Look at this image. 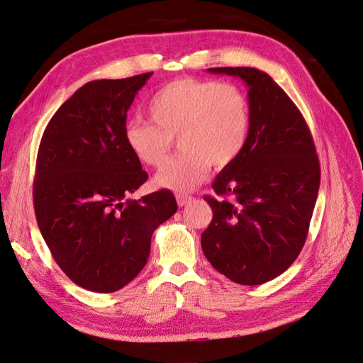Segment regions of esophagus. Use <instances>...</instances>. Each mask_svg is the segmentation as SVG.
Here are the masks:
<instances>
[{"label": "esophagus", "mask_w": 363, "mask_h": 363, "mask_svg": "<svg viewBox=\"0 0 363 363\" xmlns=\"http://www.w3.org/2000/svg\"><path fill=\"white\" fill-rule=\"evenodd\" d=\"M175 200H177V204L180 206V207H183V206H186V204H189V203H192V196H189V195H183V194H177L175 195Z\"/></svg>", "instance_id": "obj_1"}]
</instances>
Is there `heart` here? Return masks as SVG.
Segmentation results:
<instances>
[{"label":"heart","mask_w":363,"mask_h":363,"mask_svg":"<svg viewBox=\"0 0 363 363\" xmlns=\"http://www.w3.org/2000/svg\"><path fill=\"white\" fill-rule=\"evenodd\" d=\"M149 123L131 121L124 140L140 163L162 168L177 138L182 155L156 175V183L189 191L208 164L224 168L242 152L250 131L247 95L233 83L182 79L162 86L147 104Z\"/></svg>","instance_id":"obj_1"}]
</instances>
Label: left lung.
I'll return each mask as SVG.
<instances>
[{
  "instance_id": "obj_1",
  "label": "left lung",
  "mask_w": 363,
  "mask_h": 363,
  "mask_svg": "<svg viewBox=\"0 0 363 363\" xmlns=\"http://www.w3.org/2000/svg\"><path fill=\"white\" fill-rule=\"evenodd\" d=\"M248 87L250 131L239 157L218 174L204 196L212 223L201 235L211 265L255 286L298 257L320 189V160L301 112L271 77L256 68H208Z\"/></svg>"
}]
</instances>
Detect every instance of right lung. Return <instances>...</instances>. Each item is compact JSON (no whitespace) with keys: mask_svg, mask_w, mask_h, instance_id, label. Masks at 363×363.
I'll use <instances>...</instances> for the list:
<instances>
[{"mask_svg":"<svg viewBox=\"0 0 363 363\" xmlns=\"http://www.w3.org/2000/svg\"><path fill=\"white\" fill-rule=\"evenodd\" d=\"M152 72L86 83L54 113L38 151L33 204L40 233L79 286L119 291L150 257L155 230L177 211L171 191L131 200L148 174L131 155L124 127Z\"/></svg>","mask_w":363,"mask_h":363,"instance_id":"1","label":"right lung"}]
</instances>
